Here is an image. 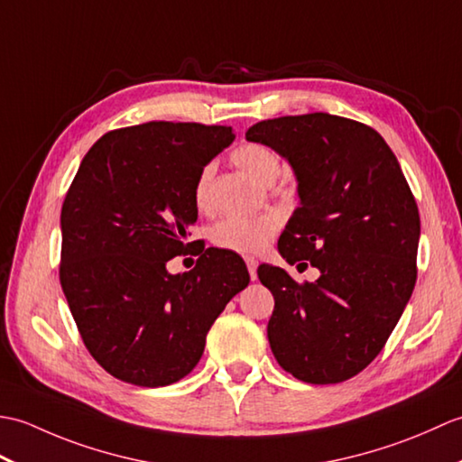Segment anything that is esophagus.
<instances>
[{"label": "esophagus", "instance_id": "1", "mask_svg": "<svg viewBox=\"0 0 462 462\" xmlns=\"http://www.w3.org/2000/svg\"><path fill=\"white\" fill-rule=\"evenodd\" d=\"M246 266H248V272H250V278L256 280L258 278V273H256L258 262H256V258H246Z\"/></svg>", "mask_w": 462, "mask_h": 462}]
</instances>
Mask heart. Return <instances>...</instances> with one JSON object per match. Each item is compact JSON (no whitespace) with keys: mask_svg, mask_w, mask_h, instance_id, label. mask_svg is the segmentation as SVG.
<instances>
[{"mask_svg":"<svg viewBox=\"0 0 462 462\" xmlns=\"http://www.w3.org/2000/svg\"><path fill=\"white\" fill-rule=\"evenodd\" d=\"M232 161L244 172L262 184H272L282 172L280 156L270 146L260 143H246L232 152ZM216 166L208 162L196 176L194 202L200 210H206L212 202V179ZM278 230L276 214L260 216H228L212 228L210 238L214 246L236 254H256L270 244Z\"/></svg>","mask_w":462,"mask_h":462,"instance_id":"1","label":"heart"}]
</instances>
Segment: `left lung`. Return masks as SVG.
<instances>
[{"instance_id": "obj_1", "label": "left lung", "mask_w": 462, "mask_h": 462, "mask_svg": "<svg viewBox=\"0 0 462 462\" xmlns=\"http://www.w3.org/2000/svg\"><path fill=\"white\" fill-rule=\"evenodd\" d=\"M246 139L296 172L300 206L280 236L282 258L319 270L313 283H298L278 266L258 268L276 301L273 357L313 385L351 379L379 356L413 293L415 196L383 136L346 116H280L250 126Z\"/></svg>"}]
</instances>
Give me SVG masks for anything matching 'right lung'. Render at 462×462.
I'll return each instance as SVG.
<instances>
[{"mask_svg":"<svg viewBox=\"0 0 462 462\" xmlns=\"http://www.w3.org/2000/svg\"><path fill=\"white\" fill-rule=\"evenodd\" d=\"M234 141L232 126L152 121L103 134L61 208L59 280L85 347L113 377L164 387L200 361L206 333L250 273L208 248L194 270L166 262L194 242L196 176ZM204 250V248H202Z\"/></svg>","mask_w":462,"mask_h":462,"instance_id":"1","label":"right lung"}]
</instances>
